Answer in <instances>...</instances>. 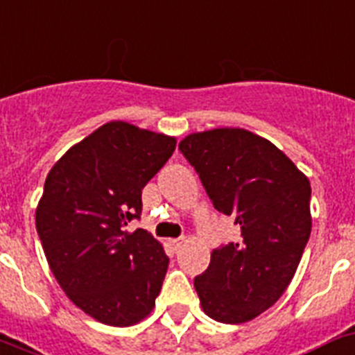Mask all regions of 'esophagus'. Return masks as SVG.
<instances>
[{
  "instance_id": "esophagus-1",
  "label": "esophagus",
  "mask_w": 355,
  "mask_h": 355,
  "mask_svg": "<svg viewBox=\"0 0 355 355\" xmlns=\"http://www.w3.org/2000/svg\"><path fill=\"white\" fill-rule=\"evenodd\" d=\"M168 243H169V247H171L173 251H177V249H180V247H182L184 238H171Z\"/></svg>"
}]
</instances>
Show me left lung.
Wrapping results in <instances>:
<instances>
[{"label":"left lung","instance_id":"obj_1","mask_svg":"<svg viewBox=\"0 0 355 355\" xmlns=\"http://www.w3.org/2000/svg\"><path fill=\"white\" fill-rule=\"evenodd\" d=\"M178 150L214 209L234 216L238 243L220 245L195 278L202 309L220 323L254 320L294 278L311 236V182L272 142L242 128L187 135Z\"/></svg>","mask_w":355,"mask_h":355}]
</instances>
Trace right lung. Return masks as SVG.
Listing matches in <instances>:
<instances>
[{
  "mask_svg": "<svg viewBox=\"0 0 355 355\" xmlns=\"http://www.w3.org/2000/svg\"><path fill=\"white\" fill-rule=\"evenodd\" d=\"M175 137L112 121L50 169L35 227L71 302L101 323L130 327L153 311L169 258L144 229L142 189L175 151Z\"/></svg>",
  "mask_w": 355,
  "mask_h": 355,
  "instance_id": "add662e5",
  "label": "right lung"
}]
</instances>
